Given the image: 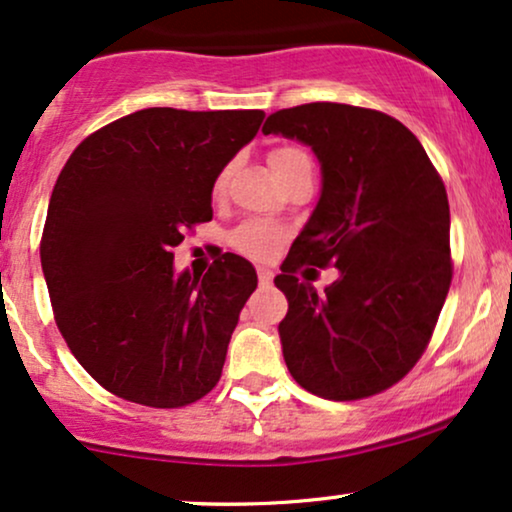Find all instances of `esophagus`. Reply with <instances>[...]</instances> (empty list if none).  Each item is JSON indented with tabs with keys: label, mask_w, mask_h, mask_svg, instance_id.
Instances as JSON below:
<instances>
[{
	"label": "esophagus",
	"mask_w": 512,
	"mask_h": 512,
	"mask_svg": "<svg viewBox=\"0 0 512 512\" xmlns=\"http://www.w3.org/2000/svg\"><path fill=\"white\" fill-rule=\"evenodd\" d=\"M271 278H274V274H271V269H267V267L257 269V281H260L262 288L271 286Z\"/></svg>",
	"instance_id": "1"
}]
</instances>
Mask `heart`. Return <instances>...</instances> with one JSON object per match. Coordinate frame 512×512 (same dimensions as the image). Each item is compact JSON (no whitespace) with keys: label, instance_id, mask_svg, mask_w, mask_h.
Masks as SVG:
<instances>
[{"label":"heart","instance_id":"b5f03b06","mask_svg":"<svg viewBox=\"0 0 512 512\" xmlns=\"http://www.w3.org/2000/svg\"><path fill=\"white\" fill-rule=\"evenodd\" d=\"M309 155L302 151V148H295V146H281L276 148V151H271L269 155V163L274 167L276 177H281V174H286L288 170H293L295 165L300 163H307ZM226 177H229V170H224L219 174L217 181H215V191H222L224 184H226ZM283 238V229H278V226L269 224V222H245L238 226V229L231 234V245L238 252H243V255L248 257H255V260H269L271 255H276V250L281 248Z\"/></svg>","mask_w":512,"mask_h":512}]
</instances>
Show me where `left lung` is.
<instances>
[{
  "instance_id": "8db88e82",
  "label": "left lung",
  "mask_w": 512,
  "mask_h": 512,
  "mask_svg": "<svg viewBox=\"0 0 512 512\" xmlns=\"http://www.w3.org/2000/svg\"><path fill=\"white\" fill-rule=\"evenodd\" d=\"M262 132L297 139L321 165L319 203L274 278L288 371L323 399L383 392L425 352L451 286L442 179L409 129L371 108L304 103ZM328 263L339 278L316 294L311 267Z\"/></svg>"
}]
</instances>
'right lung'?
Returning <instances> with one entry per match:
<instances>
[{
	"mask_svg": "<svg viewBox=\"0 0 512 512\" xmlns=\"http://www.w3.org/2000/svg\"><path fill=\"white\" fill-rule=\"evenodd\" d=\"M262 111L144 108L89 134L51 193L40 245L56 326L101 387L177 409L217 385L257 288L224 252L205 276L174 271L184 229L212 219V186L255 139Z\"/></svg>",
	"mask_w": 512,
	"mask_h": 512,
	"instance_id": "right-lung-1",
	"label": "right lung"
}]
</instances>
